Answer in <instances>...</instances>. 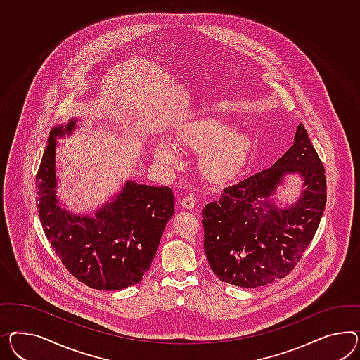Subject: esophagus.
I'll use <instances>...</instances> for the list:
<instances>
[{
  "label": "esophagus",
  "instance_id": "obj_1",
  "mask_svg": "<svg viewBox=\"0 0 360 360\" xmlns=\"http://www.w3.org/2000/svg\"><path fill=\"white\" fill-rule=\"evenodd\" d=\"M182 207H185L187 210H193L194 208L195 205H196V199H195V196L193 194L187 195L185 196L184 199H182Z\"/></svg>",
  "mask_w": 360,
  "mask_h": 360
}]
</instances>
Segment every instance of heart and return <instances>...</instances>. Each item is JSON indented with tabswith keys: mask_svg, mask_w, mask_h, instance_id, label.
Listing matches in <instances>:
<instances>
[{
	"mask_svg": "<svg viewBox=\"0 0 360 360\" xmlns=\"http://www.w3.org/2000/svg\"><path fill=\"white\" fill-rule=\"evenodd\" d=\"M179 144L200 155V170L212 182H225L243 169L253 149V139L220 117H202L185 127L178 135ZM157 161L178 164L174 144L160 141L155 149Z\"/></svg>",
	"mask_w": 360,
	"mask_h": 360,
	"instance_id": "obj_1",
	"label": "heart"
}]
</instances>
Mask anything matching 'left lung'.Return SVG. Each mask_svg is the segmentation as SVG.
I'll use <instances>...</instances> for the list:
<instances>
[{
	"mask_svg": "<svg viewBox=\"0 0 360 360\" xmlns=\"http://www.w3.org/2000/svg\"><path fill=\"white\" fill-rule=\"evenodd\" d=\"M288 174L303 179L301 198L285 209L271 199ZM326 178L311 139L297 126L291 148L269 169L224 188L203 210L205 252L220 281L255 288L287 276L320 225Z\"/></svg>",
	"mask_w": 360,
	"mask_h": 360,
	"instance_id": "8db88e82",
	"label": "left lung"
}]
</instances>
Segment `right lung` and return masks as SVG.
I'll return each instance as SVG.
<instances>
[{"label":"right lung","mask_w":360,"mask_h":360,"mask_svg":"<svg viewBox=\"0 0 360 360\" xmlns=\"http://www.w3.org/2000/svg\"><path fill=\"white\" fill-rule=\"evenodd\" d=\"M77 119L55 127L37 174L40 223L55 253L76 279L102 291L135 285L155 258L166 224L174 214L169 187L127 181L120 194L94 216L72 214L58 205L56 137L69 136Z\"/></svg>","instance_id":"right-lung-1"}]
</instances>
